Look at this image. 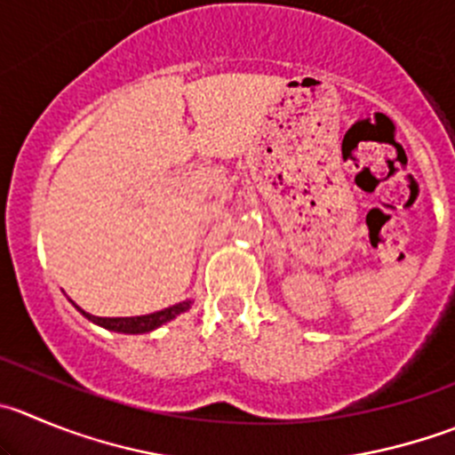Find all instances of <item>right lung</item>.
<instances>
[{
    "instance_id": "add662e5",
    "label": "right lung",
    "mask_w": 455,
    "mask_h": 455,
    "mask_svg": "<svg viewBox=\"0 0 455 455\" xmlns=\"http://www.w3.org/2000/svg\"><path fill=\"white\" fill-rule=\"evenodd\" d=\"M192 304H194L192 299H185L180 301V304L170 306V308L158 310V313H151V315H140V317H95V315L84 313L80 306H76V308L80 310L89 322L98 323V326L107 328V331L124 332V335H142V332H151L156 331V328L163 326V323L176 319L179 315H183L185 310L192 308Z\"/></svg>"
}]
</instances>
